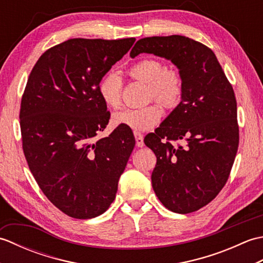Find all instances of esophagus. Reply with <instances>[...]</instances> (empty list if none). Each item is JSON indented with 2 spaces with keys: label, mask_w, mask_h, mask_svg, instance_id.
<instances>
[{
  "label": "esophagus",
  "mask_w": 263,
  "mask_h": 263,
  "mask_svg": "<svg viewBox=\"0 0 263 263\" xmlns=\"http://www.w3.org/2000/svg\"><path fill=\"white\" fill-rule=\"evenodd\" d=\"M135 138H136L137 147H139V148H142V147L144 146V142H143V136L141 135V133L135 132Z\"/></svg>",
  "instance_id": "1"
}]
</instances>
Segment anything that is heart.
<instances>
[{
	"label": "heart",
	"instance_id": "b5f03b06",
	"mask_svg": "<svg viewBox=\"0 0 263 263\" xmlns=\"http://www.w3.org/2000/svg\"><path fill=\"white\" fill-rule=\"evenodd\" d=\"M127 73L135 80L148 85V98L156 99L167 108L180 104L183 95L181 74L174 69H165L159 60L143 59L130 66ZM98 91L106 106L117 108L121 105L122 79L116 72H108L99 82ZM163 110L156 104L140 108H125L113 114V123L117 126L142 132L152 130L158 124Z\"/></svg>",
	"mask_w": 263,
	"mask_h": 263
}]
</instances>
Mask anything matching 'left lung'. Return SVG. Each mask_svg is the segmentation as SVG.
Instances as JSON below:
<instances>
[{
	"instance_id": "left-lung-1",
	"label": "left lung",
	"mask_w": 263,
	"mask_h": 263,
	"mask_svg": "<svg viewBox=\"0 0 263 263\" xmlns=\"http://www.w3.org/2000/svg\"><path fill=\"white\" fill-rule=\"evenodd\" d=\"M141 53L170 60L183 82L180 104L155 133L144 138L157 157L153 189L168 210L197 211L224 187L235 159V93L215 53L191 38L172 35L139 39L130 57Z\"/></svg>"
}]
</instances>
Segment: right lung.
I'll return each mask as SVG.
<instances>
[{
    "label": "right lung",
    "mask_w": 263,
    "mask_h": 263,
    "mask_svg": "<svg viewBox=\"0 0 263 263\" xmlns=\"http://www.w3.org/2000/svg\"><path fill=\"white\" fill-rule=\"evenodd\" d=\"M136 38H73L47 49L30 72L21 99L22 148L47 199L65 215L90 219L109 208L135 148V137L108 124L99 82Z\"/></svg>",
    "instance_id": "obj_1"
}]
</instances>
